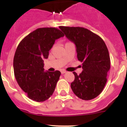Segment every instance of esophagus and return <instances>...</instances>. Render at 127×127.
Here are the masks:
<instances>
[{"mask_svg":"<svg viewBox=\"0 0 127 127\" xmlns=\"http://www.w3.org/2000/svg\"><path fill=\"white\" fill-rule=\"evenodd\" d=\"M61 74H64V73L66 72V71H65V70L63 69V70H61Z\"/></svg>","mask_w":127,"mask_h":127,"instance_id":"1","label":"esophagus"}]
</instances>
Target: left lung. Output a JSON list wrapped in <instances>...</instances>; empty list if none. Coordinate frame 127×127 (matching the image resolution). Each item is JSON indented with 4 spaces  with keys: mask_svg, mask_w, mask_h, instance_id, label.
I'll return each mask as SVG.
<instances>
[{
    "mask_svg": "<svg viewBox=\"0 0 127 127\" xmlns=\"http://www.w3.org/2000/svg\"><path fill=\"white\" fill-rule=\"evenodd\" d=\"M66 37L76 46L77 58L82 63L79 75L71 84L74 94L84 100H91L103 90L110 69V56L103 40L97 34L81 27L60 26Z\"/></svg>",
    "mask_w": 127,
    "mask_h": 127,
    "instance_id": "8db88e82",
    "label": "left lung"
}]
</instances>
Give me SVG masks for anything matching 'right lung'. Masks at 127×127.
<instances>
[{
	"instance_id": "1",
	"label": "right lung",
	"mask_w": 127,
	"mask_h": 127,
	"mask_svg": "<svg viewBox=\"0 0 127 127\" xmlns=\"http://www.w3.org/2000/svg\"><path fill=\"white\" fill-rule=\"evenodd\" d=\"M64 35L58 28H39L26 36L16 48L13 59L15 78L34 101H44L54 92L61 72H44L43 60L48 58L56 40Z\"/></svg>"
}]
</instances>
